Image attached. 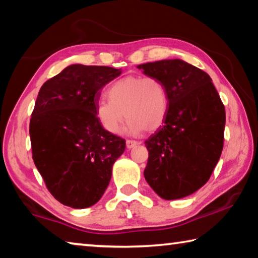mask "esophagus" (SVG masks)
Returning <instances> with one entry per match:
<instances>
[{
    "mask_svg": "<svg viewBox=\"0 0 258 258\" xmlns=\"http://www.w3.org/2000/svg\"><path fill=\"white\" fill-rule=\"evenodd\" d=\"M135 146H138V142L137 141H133V140H126V147H127V149H132Z\"/></svg>",
    "mask_w": 258,
    "mask_h": 258,
    "instance_id": "esophagus-1",
    "label": "esophagus"
}]
</instances>
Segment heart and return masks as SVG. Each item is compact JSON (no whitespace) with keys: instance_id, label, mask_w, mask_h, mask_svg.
<instances>
[{"instance_id":"b5f03b06","label":"heart","mask_w":258,"mask_h":258,"mask_svg":"<svg viewBox=\"0 0 258 258\" xmlns=\"http://www.w3.org/2000/svg\"><path fill=\"white\" fill-rule=\"evenodd\" d=\"M107 95L109 100H100L95 113L108 133L118 132L125 115L130 119L124 132L128 135L158 130L167 115V89L154 76L120 78L108 87Z\"/></svg>"}]
</instances>
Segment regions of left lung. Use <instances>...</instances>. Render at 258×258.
<instances>
[{"mask_svg": "<svg viewBox=\"0 0 258 258\" xmlns=\"http://www.w3.org/2000/svg\"><path fill=\"white\" fill-rule=\"evenodd\" d=\"M159 78L168 93L163 126L145 142V178L166 200L181 199L206 184L223 150L225 109L212 78L180 59L138 66Z\"/></svg>", "mask_w": 258, "mask_h": 258, "instance_id": "8db88e82", "label": "left lung"}]
</instances>
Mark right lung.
<instances>
[{
	"instance_id": "add662e5",
	"label": "right lung",
	"mask_w": 258,
	"mask_h": 258,
	"mask_svg": "<svg viewBox=\"0 0 258 258\" xmlns=\"http://www.w3.org/2000/svg\"><path fill=\"white\" fill-rule=\"evenodd\" d=\"M121 69L71 64L42 85L29 124L35 166L51 195L72 208L97 204L125 140L97 118L100 90Z\"/></svg>"
}]
</instances>
